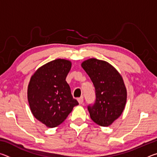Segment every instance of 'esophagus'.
<instances>
[{"label":"esophagus","mask_w":157,"mask_h":157,"mask_svg":"<svg viewBox=\"0 0 157 157\" xmlns=\"http://www.w3.org/2000/svg\"><path fill=\"white\" fill-rule=\"evenodd\" d=\"M78 101L79 104H80V105L83 104V102H84V99H83V97H80V98H79L78 99Z\"/></svg>","instance_id":"esophagus-1"}]
</instances>
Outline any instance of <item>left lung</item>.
<instances>
[{
    "mask_svg": "<svg viewBox=\"0 0 157 157\" xmlns=\"http://www.w3.org/2000/svg\"><path fill=\"white\" fill-rule=\"evenodd\" d=\"M82 67L95 87V103L88 105L90 117L100 126H109L125 107L127 90L123 78L110 63L95 58L84 61Z\"/></svg>",
    "mask_w": 157,
    "mask_h": 157,
    "instance_id": "obj_1",
    "label": "left lung"
}]
</instances>
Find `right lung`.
<instances>
[{
    "instance_id": "obj_1",
    "label": "right lung",
    "mask_w": 157,
    "mask_h": 157,
    "mask_svg": "<svg viewBox=\"0 0 157 157\" xmlns=\"http://www.w3.org/2000/svg\"><path fill=\"white\" fill-rule=\"evenodd\" d=\"M71 68L68 60L51 61L37 69L28 84V100L32 113L50 128L62 123L79 105L66 81Z\"/></svg>"
}]
</instances>
